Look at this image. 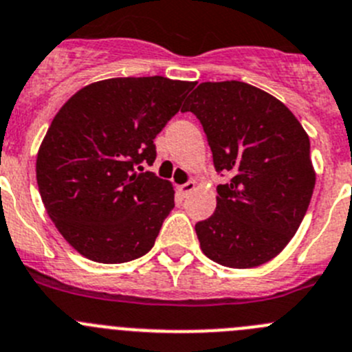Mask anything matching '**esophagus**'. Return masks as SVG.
I'll use <instances>...</instances> for the list:
<instances>
[{
  "label": "esophagus",
  "mask_w": 352,
  "mask_h": 352,
  "mask_svg": "<svg viewBox=\"0 0 352 352\" xmlns=\"http://www.w3.org/2000/svg\"><path fill=\"white\" fill-rule=\"evenodd\" d=\"M196 189V182H192V180H189V182H186V184H182V186H179V191H180V195H184V196H187L189 195V192H192Z\"/></svg>",
  "instance_id": "esophagus-1"
}]
</instances>
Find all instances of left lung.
<instances>
[{
    "mask_svg": "<svg viewBox=\"0 0 352 352\" xmlns=\"http://www.w3.org/2000/svg\"><path fill=\"white\" fill-rule=\"evenodd\" d=\"M203 124L219 173L217 208L196 224L203 254L217 264L248 269L265 264L297 232L316 173L309 137L276 97L243 81L201 83L186 100Z\"/></svg>",
    "mask_w": 352,
    "mask_h": 352,
    "instance_id": "left-lung-1",
    "label": "left lung"
}]
</instances>
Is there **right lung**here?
Masks as SVG:
<instances>
[{"label":"right lung","mask_w":352,"mask_h":352,"mask_svg":"<svg viewBox=\"0 0 352 352\" xmlns=\"http://www.w3.org/2000/svg\"><path fill=\"white\" fill-rule=\"evenodd\" d=\"M192 87L163 76L111 78L81 88L55 114L36 180L55 228L83 257L121 264L153 248L175 191L144 165L154 163V139Z\"/></svg>","instance_id":"1"}]
</instances>
